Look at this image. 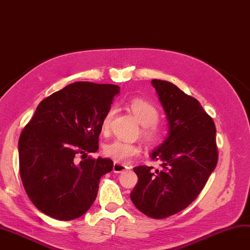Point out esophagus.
Instances as JSON below:
<instances>
[{"mask_svg": "<svg viewBox=\"0 0 250 250\" xmlns=\"http://www.w3.org/2000/svg\"><path fill=\"white\" fill-rule=\"evenodd\" d=\"M127 168H129V167L127 166H124V164H121V163H117V162L113 164V172H114V173H122V172L126 171Z\"/></svg>", "mask_w": 250, "mask_h": 250, "instance_id": "34e87169", "label": "esophagus"}]
</instances>
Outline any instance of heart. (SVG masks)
<instances>
[{
  "label": "heart",
  "instance_id": "heart-1",
  "mask_svg": "<svg viewBox=\"0 0 250 250\" xmlns=\"http://www.w3.org/2000/svg\"><path fill=\"white\" fill-rule=\"evenodd\" d=\"M128 107L135 115L139 123L143 125L141 136L149 145H154L161 139V129L158 125L159 111L155 105L145 99H134L128 103ZM115 113V107L111 106L103 116L101 127L103 131L110 128L111 121ZM103 152L110 159L116 162L127 163L131 159L137 157L140 153V148L137 145L126 143L123 140H113L106 144L103 149Z\"/></svg>",
  "mask_w": 250,
  "mask_h": 250
}]
</instances>
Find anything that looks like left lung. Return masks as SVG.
Listing matches in <instances>:
<instances>
[{"label":"left lung","mask_w":250,"mask_h":250,"mask_svg":"<svg viewBox=\"0 0 250 250\" xmlns=\"http://www.w3.org/2000/svg\"><path fill=\"white\" fill-rule=\"evenodd\" d=\"M159 100L167 114L168 136L151 153L162 168L134 167L138 182L130 199L139 211L164 219L184 210L205 187L218 163L213 120L195 98L172 83L153 79Z\"/></svg>","instance_id":"8db88e82"}]
</instances>
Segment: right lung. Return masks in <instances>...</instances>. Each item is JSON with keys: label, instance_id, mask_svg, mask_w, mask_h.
Segmentation results:
<instances>
[{"label": "right lung", "instance_id": "add662e5", "mask_svg": "<svg viewBox=\"0 0 250 250\" xmlns=\"http://www.w3.org/2000/svg\"><path fill=\"white\" fill-rule=\"evenodd\" d=\"M120 87L77 82L45 98L21 131L18 141L20 172L29 199L44 214L61 221L82 216L96 200L111 159L97 152L103 116Z\"/></svg>", "mask_w": 250, "mask_h": 250}]
</instances>
